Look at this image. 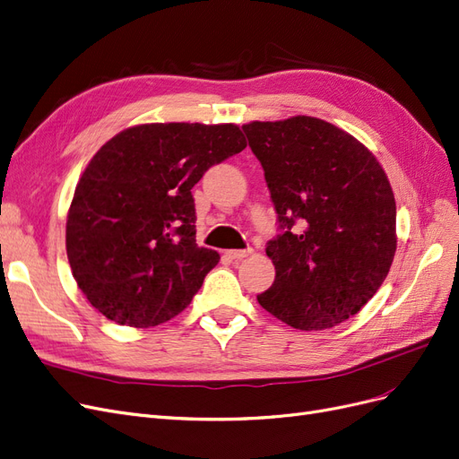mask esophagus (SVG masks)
<instances>
[{
	"instance_id": "esophagus-1",
	"label": "esophagus",
	"mask_w": 459,
	"mask_h": 459,
	"mask_svg": "<svg viewBox=\"0 0 459 459\" xmlns=\"http://www.w3.org/2000/svg\"><path fill=\"white\" fill-rule=\"evenodd\" d=\"M248 255H252V248H245V250H226V256L231 260H243Z\"/></svg>"
}]
</instances>
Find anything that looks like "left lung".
I'll return each instance as SVG.
<instances>
[{
  "label": "left lung",
  "instance_id": "8db88e82",
  "mask_svg": "<svg viewBox=\"0 0 459 459\" xmlns=\"http://www.w3.org/2000/svg\"><path fill=\"white\" fill-rule=\"evenodd\" d=\"M262 163L281 233L267 243L275 281L258 304L298 330H325L360 311L397 250L385 170L357 138L317 117L243 125Z\"/></svg>",
  "mask_w": 459,
  "mask_h": 459
}]
</instances>
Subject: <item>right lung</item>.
I'll return each instance as SVG.
<instances>
[{
    "label": "right lung",
    "mask_w": 459,
    "mask_h": 459,
    "mask_svg": "<svg viewBox=\"0 0 459 459\" xmlns=\"http://www.w3.org/2000/svg\"><path fill=\"white\" fill-rule=\"evenodd\" d=\"M245 148L233 123H146L94 153L66 220L72 273L94 309L148 328L189 306L220 260L195 243L192 187Z\"/></svg>",
    "instance_id": "1"
}]
</instances>
